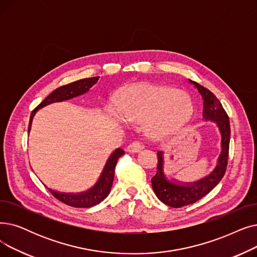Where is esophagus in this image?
Returning a JSON list of instances; mask_svg holds the SVG:
<instances>
[{
  "label": "esophagus",
  "mask_w": 257,
  "mask_h": 257,
  "mask_svg": "<svg viewBox=\"0 0 257 257\" xmlns=\"http://www.w3.org/2000/svg\"><path fill=\"white\" fill-rule=\"evenodd\" d=\"M141 149H142L141 143L138 142V141H134L131 144H128L127 152L128 153H138V152L141 151Z\"/></svg>",
  "instance_id": "34e87169"
}]
</instances>
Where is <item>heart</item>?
<instances>
[{
    "label": "heart",
    "mask_w": 257,
    "mask_h": 257,
    "mask_svg": "<svg viewBox=\"0 0 257 257\" xmlns=\"http://www.w3.org/2000/svg\"><path fill=\"white\" fill-rule=\"evenodd\" d=\"M118 113L122 119L134 123L150 121V135L162 138L188 123L193 106L188 97L176 89L146 84L125 92L118 104Z\"/></svg>",
    "instance_id": "obj_1"
}]
</instances>
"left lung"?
<instances>
[{"label": "left lung", "mask_w": 257, "mask_h": 257, "mask_svg": "<svg viewBox=\"0 0 257 257\" xmlns=\"http://www.w3.org/2000/svg\"><path fill=\"white\" fill-rule=\"evenodd\" d=\"M202 95L203 103V118L215 122L222 135V152L217 159V164L213 172L206 178L187 184H179L176 180L172 182L166 179L163 172V153L159 151L157 174L152 178V185L154 192L162 203L174 208H181L183 206L193 204L207 193H209L221 181L226 173L229 156L230 143V122L229 117L224 109L222 103L216 96L200 83L190 80Z\"/></svg>", "instance_id": "obj_1"}]
</instances>
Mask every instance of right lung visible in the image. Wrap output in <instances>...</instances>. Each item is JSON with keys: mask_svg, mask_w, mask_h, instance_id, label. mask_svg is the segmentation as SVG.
Listing matches in <instances>:
<instances>
[{"mask_svg": "<svg viewBox=\"0 0 257 257\" xmlns=\"http://www.w3.org/2000/svg\"><path fill=\"white\" fill-rule=\"evenodd\" d=\"M98 79H99V76L84 78V79H80L74 82H71L69 84L63 85V87H59L56 90H54L32 111L30 115V120H29L28 133L30 132V128H31L32 119L35 113L38 112L40 108L53 102L65 101L87 93L93 85L98 81ZM123 154H124L123 150L117 149L111 155V157L108 158V160L105 163V166L102 170L98 182L96 183L95 186H93L91 189L87 191L80 192V193H63V192L54 191L50 188L48 189L50 190L53 197L56 198L58 201L63 202L64 204L69 205L71 207H75V208H89V207L99 204L107 197L109 191H111L114 175H115V166L117 164L118 159Z\"/></svg>", "mask_w": 257, "mask_h": 257, "instance_id": "1", "label": "right lung"}]
</instances>
